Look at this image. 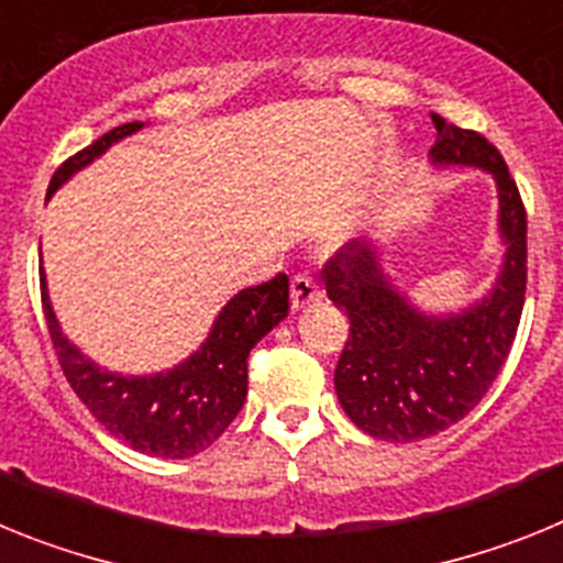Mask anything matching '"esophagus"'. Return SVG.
I'll return each instance as SVG.
<instances>
[{"mask_svg":"<svg viewBox=\"0 0 563 563\" xmlns=\"http://www.w3.org/2000/svg\"><path fill=\"white\" fill-rule=\"evenodd\" d=\"M318 298H321V287H318L316 278L310 273H296L292 276V310H301Z\"/></svg>","mask_w":563,"mask_h":563,"instance_id":"esophagus-1","label":"esophagus"}]
</instances>
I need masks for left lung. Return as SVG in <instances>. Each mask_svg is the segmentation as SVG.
I'll return each instance as SVG.
<instances>
[{"instance_id":"obj_1","label":"left lung","mask_w":563,"mask_h":563,"mask_svg":"<svg viewBox=\"0 0 563 563\" xmlns=\"http://www.w3.org/2000/svg\"><path fill=\"white\" fill-rule=\"evenodd\" d=\"M431 121L434 163L496 177L507 256L494 292L451 318L422 316L397 296L372 245L352 239L327 258V296L350 318L335 366L338 400L357 429L389 442L426 440L474 411L510 355L527 292V211L499 148L440 114L431 112Z\"/></svg>"}]
</instances>
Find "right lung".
<instances>
[{"label":"right lung","mask_w":563,"mask_h":563,"mask_svg":"<svg viewBox=\"0 0 563 563\" xmlns=\"http://www.w3.org/2000/svg\"><path fill=\"white\" fill-rule=\"evenodd\" d=\"M141 126V121H132L109 129L96 143L67 157L53 174L47 197L69 174ZM42 307L64 377L103 429L141 454L186 460L208 449L242 409L247 397V355L290 312V278L278 273L271 282L233 296L200 350L177 369L152 377L109 375L84 357L58 330L44 290V271Z\"/></svg>","instance_id":"1"}]
</instances>
